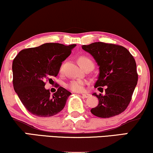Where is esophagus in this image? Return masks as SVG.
<instances>
[{
  "label": "esophagus",
  "instance_id": "34e87169",
  "mask_svg": "<svg viewBox=\"0 0 153 153\" xmlns=\"http://www.w3.org/2000/svg\"><path fill=\"white\" fill-rule=\"evenodd\" d=\"M82 96L83 97H85V98H87V97H90V95L89 93H82Z\"/></svg>",
  "mask_w": 153,
  "mask_h": 153
}]
</instances>
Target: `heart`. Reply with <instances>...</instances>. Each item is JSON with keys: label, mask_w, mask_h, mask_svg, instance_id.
<instances>
[{"label": "heart", "mask_w": 153, "mask_h": 153, "mask_svg": "<svg viewBox=\"0 0 153 153\" xmlns=\"http://www.w3.org/2000/svg\"><path fill=\"white\" fill-rule=\"evenodd\" d=\"M78 63L81 67L87 65L88 63H93V62L90 58L85 56H81L78 58ZM85 82L80 79H75V80H71L67 84V87L73 92H80L84 89V85Z\"/></svg>", "instance_id": "b5f03b06"}]
</instances>
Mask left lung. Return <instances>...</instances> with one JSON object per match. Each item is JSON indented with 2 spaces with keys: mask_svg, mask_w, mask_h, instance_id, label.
Wrapping results in <instances>:
<instances>
[{
  "mask_svg": "<svg viewBox=\"0 0 153 153\" xmlns=\"http://www.w3.org/2000/svg\"><path fill=\"white\" fill-rule=\"evenodd\" d=\"M82 48L93 57L99 67L94 87L101 92L106 86L105 95L93 94L99 103L91 110V113L108 118L123 113L131 100L138 79L133 56L121 45L102 42L83 45Z\"/></svg>",
  "mask_w": 153,
  "mask_h": 153,
  "instance_id": "8db88e82",
  "label": "left lung"
}]
</instances>
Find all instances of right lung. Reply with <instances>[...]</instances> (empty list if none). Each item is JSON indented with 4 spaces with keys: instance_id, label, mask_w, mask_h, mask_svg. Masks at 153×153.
<instances>
[{
    "instance_id": "1",
    "label": "right lung",
    "mask_w": 153,
    "mask_h": 153,
    "mask_svg": "<svg viewBox=\"0 0 153 153\" xmlns=\"http://www.w3.org/2000/svg\"><path fill=\"white\" fill-rule=\"evenodd\" d=\"M76 44L44 43L38 47L22 50L13 62V83L16 94L33 115L51 117L63 109L71 93L62 87L51 96L45 88L60 71L62 62L71 55Z\"/></svg>"
}]
</instances>
